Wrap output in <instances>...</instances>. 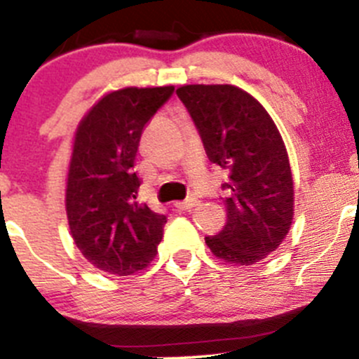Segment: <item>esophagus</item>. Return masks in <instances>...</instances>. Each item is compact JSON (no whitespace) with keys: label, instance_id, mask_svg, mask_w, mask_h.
Returning <instances> with one entry per match:
<instances>
[{"label":"esophagus","instance_id":"esophagus-1","mask_svg":"<svg viewBox=\"0 0 359 359\" xmlns=\"http://www.w3.org/2000/svg\"><path fill=\"white\" fill-rule=\"evenodd\" d=\"M173 205H175L177 210H191L198 205V200L196 198H187V200L177 201V203H173Z\"/></svg>","mask_w":359,"mask_h":359}]
</instances>
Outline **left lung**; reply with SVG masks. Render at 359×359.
<instances>
[{"label": "left lung", "mask_w": 359, "mask_h": 359, "mask_svg": "<svg viewBox=\"0 0 359 359\" xmlns=\"http://www.w3.org/2000/svg\"><path fill=\"white\" fill-rule=\"evenodd\" d=\"M177 95L189 111L206 156L229 172L224 184L227 222L205 241L229 264L252 266L287 238L293 219V180L276 125L245 90L233 85H184Z\"/></svg>", "instance_id": "left-lung-1"}]
</instances>
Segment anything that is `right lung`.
Masks as SVG:
<instances>
[{"mask_svg": "<svg viewBox=\"0 0 359 359\" xmlns=\"http://www.w3.org/2000/svg\"><path fill=\"white\" fill-rule=\"evenodd\" d=\"M173 86L116 90L86 112L76 130L69 161L66 210L79 252L97 269L130 276L158 252L166 217L137 201L133 172L144 126Z\"/></svg>", "mask_w": 359, "mask_h": 359, "instance_id": "obj_1", "label": "right lung"}]
</instances>
